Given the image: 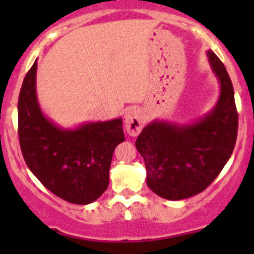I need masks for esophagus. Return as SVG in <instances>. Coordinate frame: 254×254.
<instances>
[{"label": "esophagus", "mask_w": 254, "mask_h": 254, "mask_svg": "<svg viewBox=\"0 0 254 254\" xmlns=\"http://www.w3.org/2000/svg\"><path fill=\"white\" fill-rule=\"evenodd\" d=\"M143 123V114L140 109L131 108L125 113L124 124L127 127V134L131 136H137L142 129Z\"/></svg>", "instance_id": "esophagus-1"}]
</instances>
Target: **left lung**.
Masks as SVG:
<instances>
[{
    "instance_id": "left-lung-1",
    "label": "left lung",
    "mask_w": 254,
    "mask_h": 254,
    "mask_svg": "<svg viewBox=\"0 0 254 254\" xmlns=\"http://www.w3.org/2000/svg\"><path fill=\"white\" fill-rule=\"evenodd\" d=\"M206 55L220 83L214 108L190 124L153 120L135 142L145 161L148 188L168 200H182L205 190L231 157L236 143L238 114L232 82L214 51Z\"/></svg>"
}]
</instances>
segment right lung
<instances>
[{"mask_svg":"<svg viewBox=\"0 0 254 254\" xmlns=\"http://www.w3.org/2000/svg\"><path fill=\"white\" fill-rule=\"evenodd\" d=\"M37 61L18 99V135L25 163L43 186L72 204L93 203L106 191L115 147L125 140L122 118L63 129L45 117L37 97Z\"/></svg>","mask_w":254,"mask_h":254,"instance_id":"obj_1","label":"right lung"}]
</instances>
